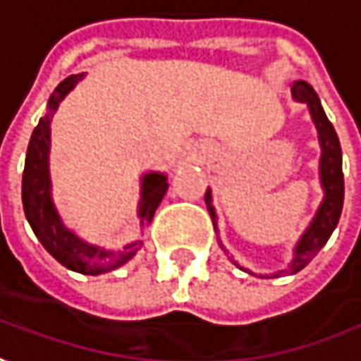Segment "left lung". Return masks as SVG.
<instances>
[{
	"label": "left lung",
	"mask_w": 361,
	"mask_h": 361,
	"mask_svg": "<svg viewBox=\"0 0 361 361\" xmlns=\"http://www.w3.org/2000/svg\"><path fill=\"white\" fill-rule=\"evenodd\" d=\"M293 99L304 102L312 111V118L316 123L317 133H319V143H322V159H319V173H322V185H324V202L317 209L316 219L312 221V226L307 228L302 240L295 247V257H293L290 269H286V274H295L300 269H304L317 252L326 245L329 240L331 231L336 230L340 216H342L343 207V173H342V147L338 133L334 130V126L326 118L319 97L312 90L310 83L305 81H295L292 85ZM205 205L209 209L212 221L216 226V212L212 205V193L209 190L205 192ZM278 278V276H276Z\"/></svg>",
	"instance_id": "left-lung-1"
}]
</instances>
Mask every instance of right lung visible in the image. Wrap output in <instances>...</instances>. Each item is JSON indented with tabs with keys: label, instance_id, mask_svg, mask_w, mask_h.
I'll use <instances>...</instances> for the list:
<instances>
[{
	"label": "right lung",
	"instance_id": "obj_1",
	"mask_svg": "<svg viewBox=\"0 0 361 361\" xmlns=\"http://www.w3.org/2000/svg\"><path fill=\"white\" fill-rule=\"evenodd\" d=\"M83 73L69 75L56 87V92L49 97V114L39 119L32 133V140L27 145L25 156V169L21 180V202L25 218L32 226L33 233L42 242L45 250L56 257L61 266L68 269L80 271L85 276H97L106 274L116 267L123 266L131 259L135 252L142 247V240L130 243L123 247V252H106L97 250L95 245L81 242L71 231L61 224L57 216L51 195H49V169H47V154H49V121L59 102L73 90V85L81 81ZM142 202H140V221L149 224L157 205L161 202L164 193L168 192V181L161 173H147L143 178Z\"/></svg>",
	"mask_w": 361,
	"mask_h": 361
}]
</instances>
